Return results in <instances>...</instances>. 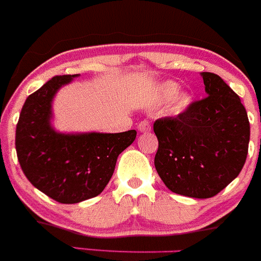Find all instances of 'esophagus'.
<instances>
[{
    "mask_svg": "<svg viewBox=\"0 0 261 261\" xmlns=\"http://www.w3.org/2000/svg\"><path fill=\"white\" fill-rule=\"evenodd\" d=\"M138 130L143 134L149 133V131L151 130L150 122H148V121H141V122L138 125Z\"/></svg>",
    "mask_w": 261,
    "mask_h": 261,
    "instance_id": "obj_1",
    "label": "esophagus"
}]
</instances>
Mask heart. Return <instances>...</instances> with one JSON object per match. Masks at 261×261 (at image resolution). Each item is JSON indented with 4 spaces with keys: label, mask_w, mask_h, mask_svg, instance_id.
I'll list each match as a JSON object with an SVG mask.
<instances>
[{
    "label": "heart",
    "mask_w": 261,
    "mask_h": 261,
    "mask_svg": "<svg viewBox=\"0 0 261 261\" xmlns=\"http://www.w3.org/2000/svg\"><path fill=\"white\" fill-rule=\"evenodd\" d=\"M177 92V84L174 83H166L161 89V95L163 99H171ZM190 103V95L187 93H178L174 97V107L177 111L186 108Z\"/></svg>",
    "instance_id": "b5f03b06"
}]
</instances>
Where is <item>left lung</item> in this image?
I'll return each mask as SVG.
<instances>
[{"label": "left lung", "instance_id": "obj_1", "mask_svg": "<svg viewBox=\"0 0 261 261\" xmlns=\"http://www.w3.org/2000/svg\"><path fill=\"white\" fill-rule=\"evenodd\" d=\"M206 97L176 117L154 122V164L172 192L208 199L240 174L250 141V122L239 95L213 72H201Z\"/></svg>", "mask_w": 261, "mask_h": 261}]
</instances>
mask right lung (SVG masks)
<instances>
[{
  "mask_svg": "<svg viewBox=\"0 0 261 261\" xmlns=\"http://www.w3.org/2000/svg\"><path fill=\"white\" fill-rule=\"evenodd\" d=\"M76 76H55L30 94L21 108L15 138L17 159L30 184L62 204L99 195L112 177L117 156L136 138L135 130L62 134L50 126L53 97Z\"/></svg>",
  "mask_w": 261,
  "mask_h": 261,
  "instance_id": "add662e5",
  "label": "right lung"
}]
</instances>
